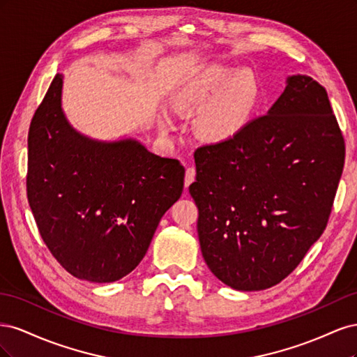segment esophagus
Listing matches in <instances>:
<instances>
[{"label": "esophagus", "mask_w": 357, "mask_h": 357, "mask_svg": "<svg viewBox=\"0 0 357 357\" xmlns=\"http://www.w3.org/2000/svg\"><path fill=\"white\" fill-rule=\"evenodd\" d=\"M195 177H197V169L190 167L186 169V176H185V188L188 189L193 181H195Z\"/></svg>", "instance_id": "1"}]
</instances>
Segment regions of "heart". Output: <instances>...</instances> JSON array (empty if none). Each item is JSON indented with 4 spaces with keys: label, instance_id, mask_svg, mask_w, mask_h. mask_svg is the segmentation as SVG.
I'll return each mask as SVG.
<instances>
[{
    "label": "heart",
    "instance_id": "1",
    "mask_svg": "<svg viewBox=\"0 0 357 357\" xmlns=\"http://www.w3.org/2000/svg\"><path fill=\"white\" fill-rule=\"evenodd\" d=\"M259 100L261 89L255 75L223 63L192 68L172 89L177 112L201 110L197 131L211 144H226L238 138L250 123ZM159 126L165 132L174 128L167 112H160Z\"/></svg>",
    "mask_w": 357,
    "mask_h": 357
}]
</instances>
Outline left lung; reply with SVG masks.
I'll return each instance as SVG.
<instances>
[{
  "label": "left lung",
  "instance_id": "8db88e82",
  "mask_svg": "<svg viewBox=\"0 0 357 357\" xmlns=\"http://www.w3.org/2000/svg\"><path fill=\"white\" fill-rule=\"evenodd\" d=\"M344 156L326 89L305 74L234 142L199 147L189 192L210 271L243 291L286 278L326 228Z\"/></svg>",
  "mask_w": 357,
  "mask_h": 357
}]
</instances>
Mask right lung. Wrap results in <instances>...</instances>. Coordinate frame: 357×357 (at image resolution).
<instances>
[{
	"label": "right lung",
	"instance_id": "right-lung-1",
	"mask_svg": "<svg viewBox=\"0 0 357 357\" xmlns=\"http://www.w3.org/2000/svg\"><path fill=\"white\" fill-rule=\"evenodd\" d=\"M62 84L58 73L31 121L29 207L71 275L113 283L142 262L162 215L181 197L185 168L134 137L96 139L77 131L62 109Z\"/></svg>",
	"mask_w": 357,
	"mask_h": 357
}]
</instances>
